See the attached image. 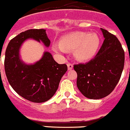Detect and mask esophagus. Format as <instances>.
Instances as JSON below:
<instances>
[{
    "label": "esophagus",
    "instance_id": "obj_1",
    "mask_svg": "<svg viewBox=\"0 0 130 130\" xmlns=\"http://www.w3.org/2000/svg\"><path fill=\"white\" fill-rule=\"evenodd\" d=\"M67 66H68V70H71L73 69L72 64H71V63H68Z\"/></svg>",
    "mask_w": 130,
    "mask_h": 130
}]
</instances>
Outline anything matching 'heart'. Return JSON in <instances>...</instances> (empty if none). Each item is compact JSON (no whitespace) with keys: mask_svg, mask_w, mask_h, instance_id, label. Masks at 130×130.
Instances as JSON below:
<instances>
[{"mask_svg":"<svg viewBox=\"0 0 130 130\" xmlns=\"http://www.w3.org/2000/svg\"><path fill=\"white\" fill-rule=\"evenodd\" d=\"M97 33L74 31L61 38L59 43H54L52 48L57 53H64L66 50H74V58L79 61H86L95 56L100 45Z\"/></svg>","mask_w":130,"mask_h":130,"instance_id":"heart-1","label":"heart"}]
</instances>
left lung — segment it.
I'll use <instances>...</instances> for the list:
<instances>
[{
    "mask_svg": "<svg viewBox=\"0 0 130 130\" xmlns=\"http://www.w3.org/2000/svg\"><path fill=\"white\" fill-rule=\"evenodd\" d=\"M101 30L105 40L95 57L74 66L77 88L90 99L109 95L119 82L124 66V51L117 37L104 29Z\"/></svg>",
    "mask_w": 130,
    "mask_h": 130,
    "instance_id": "obj_1",
    "label": "left lung"
}]
</instances>
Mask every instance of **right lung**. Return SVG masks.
I'll list each match as a JSON object with an SVG mask.
<instances>
[{"label":"right lung","mask_w":130,"mask_h":130,"mask_svg":"<svg viewBox=\"0 0 130 130\" xmlns=\"http://www.w3.org/2000/svg\"><path fill=\"white\" fill-rule=\"evenodd\" d=\"M27 39H33L48 47L51 44L46 29H29L11 40L5 53L4 69L10 85L21 97L33 103H44L53 97L67 65L59 64L48 51L33 64L21 59L20 48Z\"/></svg>","instance_id":"add662e5"}]
</instances>
